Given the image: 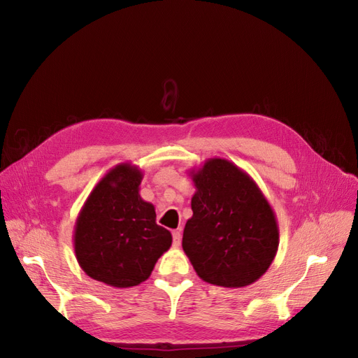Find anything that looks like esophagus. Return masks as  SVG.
<instances>
[{
    "label": "esophagus",
    "mask_w": 358,
    "mask_h": 358,
    "mask_svg": "<svg viewBox=\"0 0 358 358\" xmlns=\"http://www.w3.org/2000/svg\"><path fill=\"white\" fill-rule=\"evenodd\" d=\"M180 242H182V234H180L179 230H175V231H173V246L179 248Z\"/></svg>",
    "instance_id": "esophagus-1"
}]
</instances>
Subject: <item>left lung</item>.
<instances>
[{
    "instance_id": "8db88e82",
    "label": "left lung",
    "mask_w": 358,
    "mask_h": 358,
    "mask_svg": "<svg viewBox=\"0 0 358 358\" xmlns=\"http://www.w3.org/2000/svg\"><path fill=\"white\" fill-rule=\"evenodd\" d=\"M189 176L196 187L182 248L204 280L242 288L262 278L276 257L279 227L255 180L225 158H209Z\"/></svg>"
}]
</instances>
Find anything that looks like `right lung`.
I'll list each match as a JSON object with an SVG mask.
<instances>
[{"label":"right lung","mask_w":358,"mask_h":358,"mask_svg":"<svg viewBox=\"0 0 358 358\" xmlns=\"http://www.w3.org/2000/svg\"><path fill=\"white\" fill-rule=\"evenodd\" d=\"M143 171L131 162L110 169L83 203L73 245L90 278L115 288L136 287L171 246V233L155 222L152 203L140 197Z\"/></svg>","instance_id":"right-lung-1"}]
</instances>
